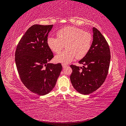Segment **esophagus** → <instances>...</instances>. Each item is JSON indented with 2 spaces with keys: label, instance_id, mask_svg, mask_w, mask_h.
<instances>
[{
  "label": "esophagus",
  "instance_id": "34e87169",
  "mask_svg": "<svg viewBox=\"0 0 126 126\" xmlns=\"http://www.w3.org/2000/svg\"><path fill=\"white\" fill-rule=\"evenodd\" d=\"M62 66H63V68H65V67H66L67 66V64H66L63 63V64H62Z\"/></svg>",
  "mask_w": 126,
  "mask_h": 126
}]
</instances>
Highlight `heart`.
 Here are the masks:
<instances>
[{"label": "heart", "mask_w": 126, "mask_h": 126, "mask_svg": "<svg viewBox=\"0 0 126 126\" xmlns=\"http://www.w3.org/2000/svg\"><path fill=\"white\" fill-rule=\"evenodd\" d=\"M57 38L49 37L47 44L50 50L56 54L64 47L66 50L55 56V61L62 63H68L75 58L79 59L87 54L92 43V35L82 29L74 27H67L56 33Z\"/></svg>", "instance_id": "obj_1"}]
</instances>
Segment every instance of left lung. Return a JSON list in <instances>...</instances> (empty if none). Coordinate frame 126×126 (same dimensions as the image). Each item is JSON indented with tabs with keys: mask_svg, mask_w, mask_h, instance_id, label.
I'll return each mask as SVG.
<instances>
[{
	"mask_svg": "<svg viewBox=\"0 0 126 126\" xmlns=\"http://www.w3.org/2000/svg\"><path fill=\"white\" fill-rule=\"evenodd\" d=\"M93 41L89 51L79 62L82 67L70 65V77L74 88L80 94H88L97 90L108 75L110 51L108 43L101 32L93 28Z\"/></svg>",
	"mask_w": 126,
	"mask_h": 126,
	"instance_id": "obj_1",
	"label": "left lung"
}]
</instances>
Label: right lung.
<instances>
[{
  "label": "right lung",
  "instance_id": "obj_1",
  "mask_svg": "<svg viewBox=\"0 0 126 126\" xmlns=\"http://www.w3.org/2000/svg\"><path fill=\"white\" fill-rule=\"evenodd\" d=\"M52 27H30L21 37L15 52V63L22 82L30 91L40 96L53 89L63 68L60 63H48L54 57L47 44Z\"/></svg>",
  "mask_w": 126,
  "mask_h": 126
}]
</instances>
